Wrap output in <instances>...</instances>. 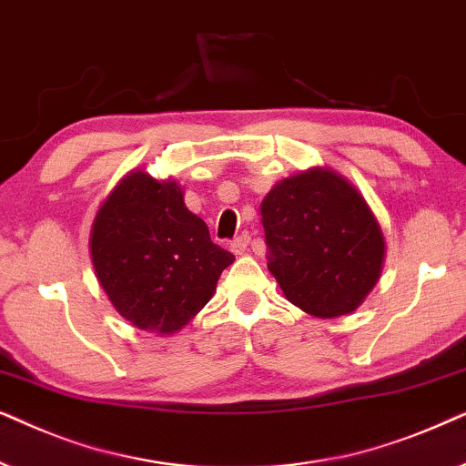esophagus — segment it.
Returning <instances> with one entry per match:
<instances>
[{
	"instance_id": "obj_1",
	"label": "esophagus",
	"mask_w": 466,
	"mask_h": 466,
	"mask_svg": "<svg viewBox=\"0 0 466 466\" xmlns=\"http://www.w3.org/2000/svg\"><path fill=\"white\" fill-rule=\"evenodd\" d=\"M229 249H232L234 256H243V253H247V249H249V237L243 234V237L234 238L232 243H229Z\"/></svg>"
}]
</instances>
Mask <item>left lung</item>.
<instances>
[{"instance_id":"1","label":"left lung","mask_w":466,"mask_h":466,"mask_svg":"<svg viewBox=\"0 0 466 466\" xmlns=\"http://www.w3.org/2000/svg\"><path fill=\"white\" fill-rule=\"evenodd\" d=\"M268 270L291 305L319 319L353 313L380 281L386 237L350 178L328 166L296 172L259 207Z\"/></svg>"}]
</instances>
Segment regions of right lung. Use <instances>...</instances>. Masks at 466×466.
I'll return each instance as SVG.
<instances>
[{
    "label": "right lung",
    "instance_id": "add662e5",
    "mask_svg": "<svg viewBox=\"0 0 466 466\" xmlns=\"http://www.w3.org/2000/svg\"><path fill=\"white\" fill-rule=\"evenodd\" d=\"M89 256L99 288L134 328L170 337L213 298L234 256L210 240L175 178L129 170L99 204Z\"/></svg>",
    "mask_w": 466,
    "mask_h": 466
}]
</instances>
